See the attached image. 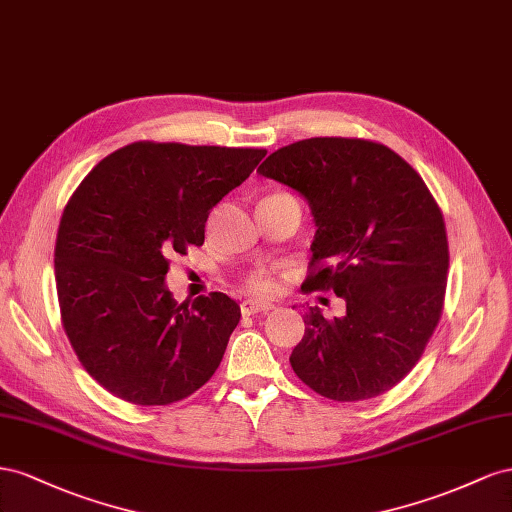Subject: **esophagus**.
I'll use <instances>...</instances> for the list:
<instances>
[{
  "mask_svg": "<svg viewBox=\"0 0 512 512\" xmlns=\"http://www.w3.org/2000/svg\"><path fill=\"white\" fill-rule=\"evenodd\" d=\"M274 304L270 302H259V300H244L240 304L242 315H255V313H264V311H272Z\"/></svg>",
  "mask_w": 512,
  "mask_h": 512,
  "instance_id": "obj_1",
  "label": "esophagus"
}]
</instances>
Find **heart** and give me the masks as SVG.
<instances>
[{"instance_id":"obj_1","label":"heart","mask_w":512,"mask_h":512,"mask_svg":"<svg viewBox=\"0 0 512 512\" xmlns=\"http://www.w3.org/2000/svg\"><path fill=\"white\" fill-rule=\"evenodd\" d=\"M248 289L257 296H270L276 289V279L270 272H255L248 276Z\"/></svg>"}]
</instances>
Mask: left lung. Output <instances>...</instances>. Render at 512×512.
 <instances>
[{
  "mask_svg": "<svg viewBox=\"0 0 512 512\" xmlns=\"http://www.w3.org/2000/svg\"><path fill=\"white\" fill-rule=\"evenodd\" d=\"M309 203L317 227L309 289H332L345 315L304 313L291 369L321 397L364 401L414 369L440 321L448 240L420 175L382 143L313 137L257 169Z\"/></svg>",
  "mask_w": 512,
  "mask_h": 512,
  "instance_id": "obj_1",
  "label": "left lung"
}]
</instances>
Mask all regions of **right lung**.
I'll return each instance as SVG.
<instances>
[{
	"mask_svg": "<svg viewBox=\"0 0 512 512\" xmlns=\"http://www.w3.org/2000/svg\"><path fill=\"white\" fill-rule=\"evenodd\" d=\"M266 150L137 141L102 158L70 197L55 242L62 324L85 371L115 397L169 405L218 369L236 300L178 304L169 255L203 244L210 210Z\"/></svg>",
	"mask_w": 512,
	"mask_h": 512,
	"instance_id": "right-lung-1",
	"label": "right lung"
}]
</instances>
